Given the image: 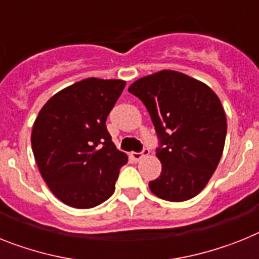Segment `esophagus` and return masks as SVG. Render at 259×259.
<instances>
[{"label":"esophagus","mask_w":259,"mask_h":259,"mask_svg":"<svg viewBox=\"0 0 259 259\" xmlns=\"http://www.w3.org/2000/svg\"><path fill=\"white\" fill-rule=\"evenodd\" d=\"M150 153V150L149 149H145L142 150V151H140V153H130V158L134 160V162H138V160H141L145 155H147V154Z\"/></svg>","instance_id":"34e87169"}]
</instances>
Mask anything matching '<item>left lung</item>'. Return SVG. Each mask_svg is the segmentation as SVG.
Wrapping results in <instances>:
<instances>
[{"label": "left lung", "mask_w": 259, "mask_h": 259, "mask_svg": "<svg viewBox=\"0 0 259 259\" xmlns=\"http://www.w3.org/2000/svg\"><path fill=\"white\" fill-rule=\"evenodd\" d=\"M129 92L146 106L159 140L162 172L150 190L167 201L192 199L223 155L227 117L220 99L204 82L168 69L137 80Z\"/></svg>", "instance_id": "1"}]
</instances>
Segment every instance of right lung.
<instances>
[{"label": "right lung", "instance_id": "1", "mask_svg": "<svg viewBox=\"0 0 259 259\" xmlns=\"http://www.w3.org/2000/svg\"><path fill=\"white\" fill-rule=\"evenodd\" d=\"M125 84L96 77L75 82L54 95L34 122L31 147L40 175L69 207L93 208L114 192L127 156L105 122Z\"/></svg>", "mask_w": 259, "mask_h": 259}]
</instances>
